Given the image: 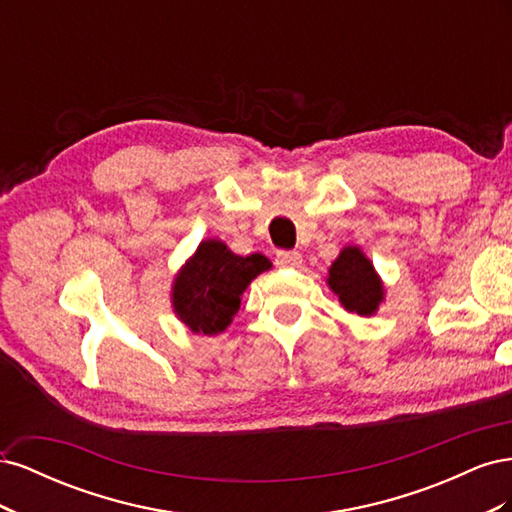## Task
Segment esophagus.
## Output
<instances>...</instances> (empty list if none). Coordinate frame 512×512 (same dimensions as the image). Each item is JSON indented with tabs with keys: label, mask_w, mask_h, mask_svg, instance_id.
<instances>
[{
	"label": "esophagus",
	"mask_w": 512,
	"mask_h": 512,
	"mask_svg": "<svg viewBox=\"0 0 512 512\" xmlns=\"http://www.w3.org/2000/svg\"><path fill=\"white\" fill-rule=\"evenodd\" d=\"M303 256L299 252H277L275 254V265L277 267H301Z\"/></svg>",
	"instance_id": "34e87169"
}]
</instances>
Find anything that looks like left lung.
<instances>
[{
  "mask_svg": "<svg viewBox=\"0 0 512 512\" xmlns=\"http://www.w3.org/2000/svg\"><path fill=\"white\" fill-rule=\"evenodd\" d=\"M327 286L350 314L374 316L384 303V282L359 245H346L331 262Z\"/></svg>",
  "mask_w": 512,
  "mask_h": 512,
  "instance_id": "obj_1",
  "label": "left lung"
}]
</instances>
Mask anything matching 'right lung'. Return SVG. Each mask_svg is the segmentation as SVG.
<instances>
[{
    "instance_id": "right-lung-1",
    "label": "right lung",
    "mask_w": 512,
    "mask_h": 512,
    "mask_svg": "<svg viewBox=\"0 0 512 512\" xmlns=\"http://www.w3.org/2000/svg\"><path fill=\"white\" fill-rule=\"evenodd\" d=\"M269 269L267 256H239L220 239L200 241L173 280V312L192 333L218 335L239 312L247 286Z\"/></svg>"
}]
</instances>
